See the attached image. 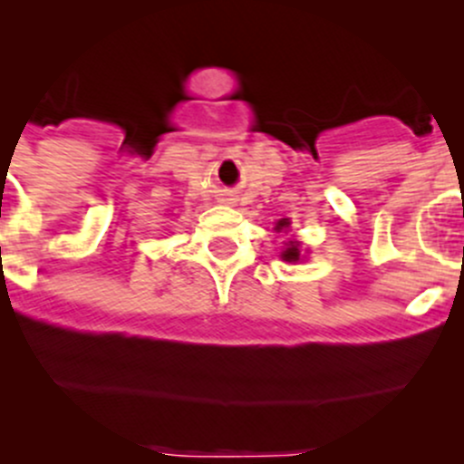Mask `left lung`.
Wrapping results in <instances>:
<instances>
[{"mask_svg": "<svg viewBox=\"0 0 464 464\" xmlns=\"http://www.w3.org/2000/svg\"><path fill=\"white\" fill-rule=\"evenodd\" d=\"M285 227H289V222H287V219H280L278 227H276V228H278V231H280V228H285ZM298 258H301V251H298V245H294V242H292V245H289L287 249L283 251V260L296 262Z\"/></svg>", "mask_w": 464, "mask_h": 464, "instance_id": "left-lung-1", "label": "left lung"}]
</instances>
